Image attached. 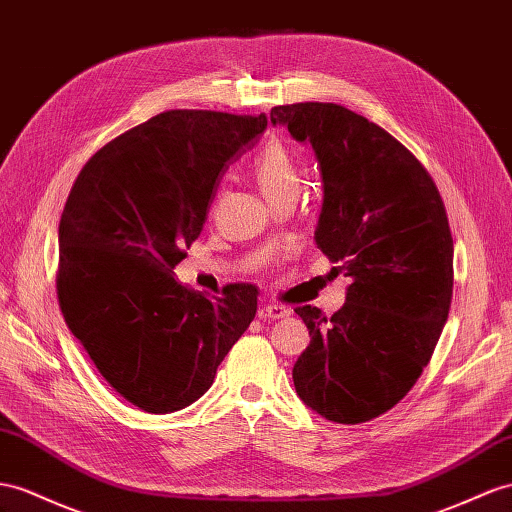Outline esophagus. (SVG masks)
<instances>
[{"label":"esophagus","mask_w":512,"mask_h":512,"mask_svg":"<svg viewBox=\"0 0 512 512\" xmlns=\"http://www.w3.org/2000/svg\"><path fill=\"white\" fill-rule=\"evenodd\" d=\"M257 316H259V320H281V318H287L290 316V309H285L283 305H272V303H264L259 307V311H257Z\"/></svg>","instance_id":"esophagus-1"}]
</instances>
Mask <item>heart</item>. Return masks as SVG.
Wrapping results in <instances>:
<instances>
[{"mask_svg":"<svg viewBox=\"0 0 512 512\" xmlns=\"http://www.w3.org/2000/svg\"><path fill=\"white\" fill-rule=\"evenodd\" d=\"M253 173L259 190L266 194L270 203L283 199L287 194H298L300 190V175L290 153H287L281 142H268L259 151L253 164Z\"/></svg>","mask_w":512,"mask_h":512,"instance_id":"heart-1","label":"heart"}]
</instances>
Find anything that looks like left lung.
<instances>
[{
	"label": "left lung",
	"instance_id": "left-lung-1",
	"mask_svg": "<svg viewBox=\"0 0 512 512\" xmlns=\"http://www.w3.org/2000/svg\"><path fill=\"white\" fill-rule=\"evenodd\" d=\"M270 123L313 149V240L350 281L331 318L294 309L311 337L292 370L296 393L331 422H370L411 391L448 320L454 244L443 201L409 149L337 103L277 106Z\"/></svg>",
	"mask_w": 512,
	"mask_h": 512
}]
</instances>
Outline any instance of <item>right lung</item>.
Here are the masks:
<instances>
[{
	"mask_svg": "<svg viewBox=\"0 0 512 512\" xmlns=\"http://www.w3.org/2000/svg\"><path fill=\"white\" fill-rule=\"evenodd\" d=\"M266 127V114L168 110L108 142L73 183L58 229L60 309L101 376L142 411L199 400L255 318L253 285L212 300L175 266L229 164Z\"/></svg>",
	"mask_w": 512,
	"mask_h": 512,
	"instance_id": "add662e5",
	"label": "right lung"
}]
</instances>
